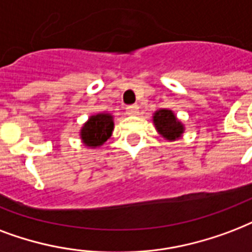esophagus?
Listing matches in <instances>:
<instances>
[{"label":"esophagus","mask_w":252,"mask_h":252,"mask_svg":"<svg viewBox=\"0 0 252 252\" xmlns=\"http://www.w3.org/2000/svg\"><path fill=\"white\" fill-rule=\"evenodd\" d=\"M137 112H139V107L136 104L128 105V107H126V113H128V115H136Z\"/></svg>","instance_id":"esophagus-1"}]
</instances>
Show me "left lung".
<instances>
[{
    "label": "left lung",
    "instance_id": "1",
    "mask_svg": "<svg viewBox=\"0 0 252 252\" xmlns=\"http://www.w3.org/2000/svg\"><path fill=\"white\" fill-rule=\"evenodd\" d=\"M153 123L156 126L158 133L166 140H176L181 137L184 133V126L178 122V119L174 116V113L170 109H160L155 113Z\"/></svg>",
    "mask_w": 252,
    "mask_h": 252
}]
</instances>
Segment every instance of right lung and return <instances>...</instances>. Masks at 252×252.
<instances>
[{"instance_id":"1","label":"right lung","mask_w":252,"mask_h":252,"mask_svg":"<svg viewBox=\"0 0 252 252\" xmlns=\"http://www.w3.org/2000/svg\"><path fill=\"white\" fill-rule=\"evenodd\" d=\"M113 118L109 113H97L88 119L80 130V137L87 147H100L111 137Z\"/></svg>"}]
</instances>
